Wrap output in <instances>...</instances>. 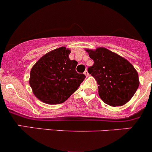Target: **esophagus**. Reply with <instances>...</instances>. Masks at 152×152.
Instances as JSON below:
<instances>
[{
	"mask_svg": "<svg viewBox=\"0 0 152 152\" xmlns=\"http://www.w3.org/2000/svg\"><path fill=\"white\" fill-rule=\"evenodd\" d=\"M84 74L86 75V76H89V75H90V74H89L88 71L87 69H86V70H85V72H84Z\"/></svg>",
	"mask_w": 152,
	"mask_h": 152,
	"instance_id": "1",
	"label": "esophagus"
}]
</instances>
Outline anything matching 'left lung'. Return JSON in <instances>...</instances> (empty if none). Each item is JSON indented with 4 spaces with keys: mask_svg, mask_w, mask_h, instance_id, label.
I'll use <instances>...</instances> for the list:
<instances>
[{
    "mask_svg": "<svg viewBox=\"0 0 152 152\" xmlns=\"http://www.w3.org/2000/svg\"><path fill=\"white\" fill-rule=\"evenodd\" d=\"M86 51L94 62L88 70L97 81L101 100L114 107L127 103L140 86L137 69L127 59L104 47Z\"/></svg>",
    "mask_w": 152,
    "mask_h": 152,
    "instance_id": "obj_1",
    "label": "left lung"
}]
</instances>
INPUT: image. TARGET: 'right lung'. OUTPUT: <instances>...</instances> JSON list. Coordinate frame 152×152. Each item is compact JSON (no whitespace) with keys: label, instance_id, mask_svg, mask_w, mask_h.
<instances>
[{"label":"right lung","instance_id":"right-lung-1","mask_svg":"<svg viewBox=\"0 0 152 152\" xmlns=\"http://www.w3.org/2000/svg\"><path fill=\"white\" fill-rule=\"evenodd\" d=\"M70 49L58 48L32 66L29 84L35 97L47 104H59L73 94L86 78L76 71L78 62L69 58Z\"/></svg>","mask_w":152,"mask_h":152}]
</instances>
